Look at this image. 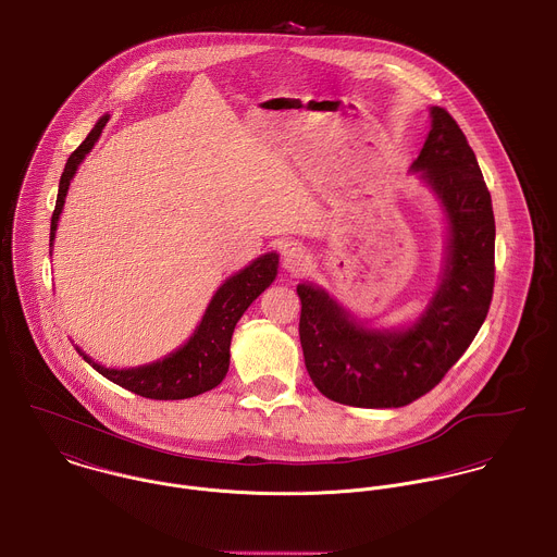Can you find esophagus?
<instances>
[{
    "label": "esophagus",
    "mask_w": 557,
    "mask_h": 557,
    "mask_svg": "<svg viewBox=\"0 0 557 557\" xmlns=\"http://www.w3.org/2000/svg\"><path fill=\"white\" fill-rule=\"evenodd\" d=\"M307 265H309V255H307L305 248L292 246V248H287V250L283 252V268H285L287 272L298 274V272H302Z\"/></svg>",
    "instance_id": "esophagus-1"
}]
</instances>
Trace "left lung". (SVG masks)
<instances>
[{
    "mask_svg": "<svg viewBox=\"0 0 557 557\" xmlns=\"http://www.w3.org/2000/svg\"><path fill=\"white\" fill-rule=\"evenodd\" d=\"M412 171L436 191L449 220L441 285L423 315L404 331H371L329 294L298 285L305 366L333 401L399 408L432 391L475 339L495 287V215L475 153L443 108Z\"/></svg>",
    "mask_w": 557,
    "mask_h": 557,
    "instance_id": "left-lung-1",
    "label": "left lung"
}]
</instances>
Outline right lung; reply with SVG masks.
I'll return each mask as SVG.
<instances>
[{
	"instance_id": "add662e5",
	"label": "right lung",
	"mask_w": 557,
	"mask_h": 557,
	"mask_svg": "<svg viewBox=\"0 0 557 557\" xmlns=\"http://www.w3.org/2000/svg\"><path fill=\"white\" fill-rule=\"evenodd\" d=\"M108 114L99 119V123L92 127V132L86 136V140L71 153L66 160L64 173L60 177L58 187V200L51 215V233L49 242L55 237V226L60 211L64 207V196L69 191V184L86 158V153L95 147L99 140ZM278 268V255L268 252L255 259L248 268L239 270L235 276L226 278L222 287L211 298L198 329L189 337L184 348L169 355L162 361H156L151 366L132 368V370H110L99 363H95L90 357H86L82 350H77L88 366H92L101 375L112 380L114 384L149 397V399H186L200 395L222 382V377L228 371V348H231V335L237 324V320L244 315V311L252 305V300L270 287V283L276 278Z\"/></svg>"
}]
</instances>
